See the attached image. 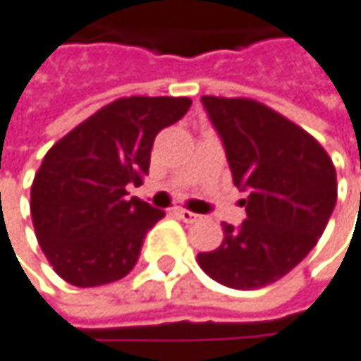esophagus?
Instances as JSON below:
<instances>
[{
  "instance_id": "esophagus-1",
  "label": "esophagus",
  "mask_w": 361,
  "mask_h": 361,
  "mask_svg": "<svg viewBox=\"0 0 361 361\" xmlns=\"http://www.w3.org/2000/svg\"><path fill=\"white\" fill-rule=\"evenodd\" d=\"M175 216L182 220V222H197L199 220V216L192 214V212H188V209H175Z\"/></svg>"
}]
</instances>
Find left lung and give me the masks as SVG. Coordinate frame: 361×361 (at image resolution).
<instances>
[{"label": "left lung", "instance_id": "1", "mask_svg": "<svg viewBox=\"0 0 361 361\" xmlns=\"http://www.w3.org/2000/svg\"><path fill=\"white\" fill-rule=\"evenodd\" d=\"M218 128L247 220L222 222L218 250L199 267L233 290H258L288 275L315 247L336 205V169L305 128L245 97H203Z\"/></svg>", "mask_w": 361, "mask_h": 361}]
</instances>
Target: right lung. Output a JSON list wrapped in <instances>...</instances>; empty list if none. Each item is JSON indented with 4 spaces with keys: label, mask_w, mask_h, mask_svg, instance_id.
Returning <instances> with one entry per match:
<instances>
[{
    "label": "right lung",
    "mask_w": 361,
    "mask_h": 361,
    "mask_svg": "<svg viewBox=\"0 0 361 361\" xmlns=\"http://www.w3.org/2000/svg\"><path fill=\"white\" fill-rule=\"evenodd\" d=\"M188 97H120L61 137L31 184V220L54 273L75 288L122 279L145 233L164 218L126 186H141L156 135L177 122Z\"/></svg>",
    "instance_id": "add662e5"
}]
</instances>
